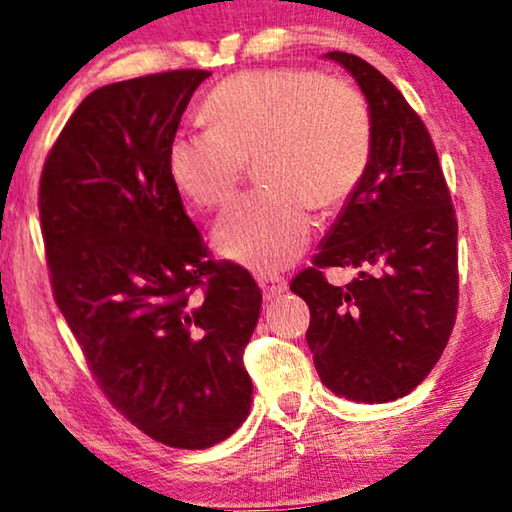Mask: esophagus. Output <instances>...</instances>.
Wrapping results in <instances>:
<instances>
[{
	"label": "esophagus",
	"mask_w": 512,
	"mask_h": 512,
	"mask_svg": "<svg viewBox=\"0 0 512 512\" xmlns=\"http://www.w3.org/2000/svg\"><path fill=\"white\" fill-rule=\"evenodd\" d=\"M257 283H260V288L264 292V297L267 299H274V297H281L285 290H288V281L281 276H274V274H260L257 276Z\"/></svg>",
	"instance_id": "obj_1"
}]
</instances>
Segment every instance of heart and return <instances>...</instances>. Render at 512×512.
<instances>
[{"mask_svg": "<svg viewBox=\"0 0 512 512\" xmlns=\"http://www.w3.org/2000/svg\"><path fill=\"white\" fill-rule=\"evenodd\" d=\"M208 128L177 131L168 145L173 185L199 208H220L257 161L262 192L227 208L215 250L255 271L285 269L311 234V206L342 208L372 159L363 95L316 70H252L222 81L206 100Z\"/></svg>", "mask_w": 512, "mask_h": 512, "instance_id": "b5f03b06", "label": "heart"}]
</instances>
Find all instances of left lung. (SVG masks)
Returning <instances> with one entry per match:
<instances>
[{
	"instance_id": "1",
	"label": "left lung",
	"mask_w": 512,
	"mask_h": 512,
	"mask_svg": "<svg viewBox=\"0 0 512 512\" xmlns=\"http://www.w3.org/2000/svg\"><path fill=\"white\" fill-rule=\"evenodd\" d=\"M356 79L372 117V159L358 192L290 283L309 304L318 377L353 403H391L438 363L459 302L456 217L438 152L403 93L363 58L325 53ZM359 276L330 286L322 269Z\"/></svg>"
}]
</instances>
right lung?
<instances>
[{
    "label": "right lung",
    "mask_w": 512,
    "mask_h": 512,
    "mask_svg": "<svg viewBox=\"0 0 512 512\" xmlns=\"http://www.w3.org/2000/svg\"><path fill=\"white\" fill-rule=\"evenodd\" d=\"M206 70L102 86L46 156L39 217L53 297L109 403L156 442L206 449L248 419L262 292L215 262L168 173ZM196 289L201 296H194Z\"/></svg>",
    "instance_id": "1"
}]
</instances>
